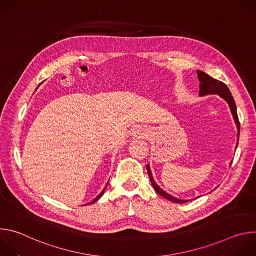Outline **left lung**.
<instances>
[{
    "instance_id": "1",
    "label": "left lung",
    "mask_w": 256,
    "mask_h": 256,
    "mask_svg": "<svg viewBox=\"0 0 256 256\" xmlns=\"http://www.w3.org/2000/svg\"><path fill=\"white\" fill-rule=\"evenodd\" d=\"M196 72H198V81H200V96H206V95H210V94H216L220 97H222L228 103V105L230 107L231 114H232L233 118H234V122H235V124H236L237 130H238V134H237V140H239V132H240V124H239V120H238V116H237L236 104H235L234 98H233L229 88L223 82L218 81V80L212 78L210 76H208V74H206V72H204L202 70H196ZM237 144H238V142L236 144V148H237ZM146 168H147V170H148V175L150 177L151 184H152L154 190L161 196H163L166 200H171L172 202H175V204H184V202H188L190 200H179L177 198H174V196H170L169 194H167L162 188H160V186L156 184L154 178H153V175H152V172H151V169H150V165L148 164L147 166H146Z\"/></svg>"
}]
</instances>
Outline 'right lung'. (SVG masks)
Segmentation results:
<instances>
[{
	"label": "right lung",
	"mask_w": 256,
	"mask_h": 256,
	"mask_svg": "<svg viewBox=\"0 0 256 256\" xmlns=\"http://www.w3.org/2000/svg\"><path fill=\"white\" fill-rule=\"evenodd\" d=\"M107 184H108V182H107ZM107 184H106V186H105V188H103V190H102V192H100V194H98V196H96V198H94V200H91V202H88V204H94V202H97V200H99V198H101V196H103V194H104V192H105V188H106V186H107Z\"/></svg>",
	"instance_id": "right-lung-1"
}]
</instances>
